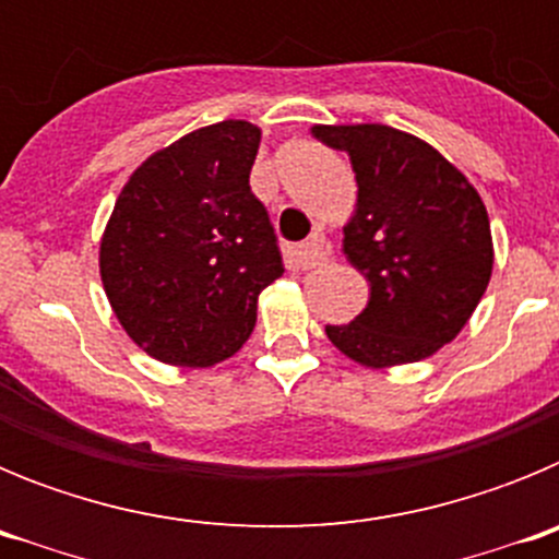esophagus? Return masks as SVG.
I'll return each instance as SVG.
<instances>
[{
    "label": "esophagus",
    "mask_w": 559,
    "mask_h": 559,
    "mask_svg": "<svg viewBox=\"0 0 559 559\" xmlns=\"http://www.w3.org/2000/svg\"><path fill=\"white\" fill-rule=\"evenodd\" d=\"M328 246H324V240H319V237H310L308 243L299 246V263L305 265V269H319V265L328 263Z\"/></svg>",
    "instance_id": "1"
}]
</instances>
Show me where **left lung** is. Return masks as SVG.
Masks as SVG:
<instances>
[{"instance_id":"1","label":"left lung","mask_w":559,"mask_h":559,"mask_svg":"<svg viewBox=\"0 0 559 559\" xmlns=\"http://www.w3.org/2000/svg\"><path fill=\"white\" fill-rule=\"evenodd\" d=\"M347 151L358 210L344 254L367 276L369 302L328 338L364 367L428 358L456 338L492 274L487 210L471 181L428 142L389 126H316Z\"/></svg>"}]
</instances>
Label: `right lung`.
Wrapping results in <instances>:
<instances>
[{"label": "right lung", "mask_w": 559, "mask_h": 559, "mask_svg": "<svg viewBox=\"0 0 559 559\" xmlns=\"http://www.w3.org/2000/svg\"><path fill=\"white\" fill-rule=\"evenodd\" d=\"M260 128H199L136 167L100 243L114 313L147 355L212 367L243 347L283 251L249 187Z\"/></svg>", "instance_id": "add662e5"}]
</instances>
